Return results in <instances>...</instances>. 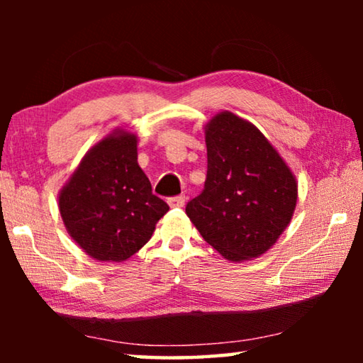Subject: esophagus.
I'll return each mask as SVG.
<instances>
[{
    "instance_id": "34e87169",
    "label": "esophagus",
    "mask_w": 363,
    "mask_h": 363,
    "mask_svg": "<svg viewBox=\"0 0 363 363\" xmlns=\"http://www.w3.org/2000/svg\"><path fill=\"white\" fill-rule=\"evenodd\" d=\"M184 203H186V196L184 195H177V196H173V199L168 200V205L171 208H179V206H184Z\"/></svg>"
}]
</instances>
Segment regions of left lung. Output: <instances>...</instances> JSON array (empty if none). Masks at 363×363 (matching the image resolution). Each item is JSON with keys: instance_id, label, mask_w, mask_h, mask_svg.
<instances>
[{"instance_id": "1", "label": "left lung", "mask_w": 363, "mask_h": 363, "mask_svg": "<svg viewBox=\"0 0 363 363\" xmlns=\"http://www.w3.org/2000/svg\"><path fill=\"white\" fill-rule=\"evenodd\" d=\"M205 189L186 213L206 243L230 262L274 247L296 210L298 181L253 123L223 110L205 126Z\"/></svg>"}]
</instances>
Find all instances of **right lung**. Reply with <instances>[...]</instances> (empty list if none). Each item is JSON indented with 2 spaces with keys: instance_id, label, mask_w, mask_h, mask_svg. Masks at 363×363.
Instances as JSON below:
<instances>
[{
  "instance_id": "right-lung-1",
  "label": "right lung",
  "mask_w": 363,
  "mask_h": 363,
  "mask_svg": "<svg viewBox=\"0 0 363 363\" xmlns=\"http://www.w3.org/2000/svg\"><path fill=\"white\" fill-rule=\"evenodd\" d=\"M138 134L115 128L84 153L59 192L69 235L101 262H123L150 240L169 206L138 163Z\"/></svg>"
}]
</instances>
